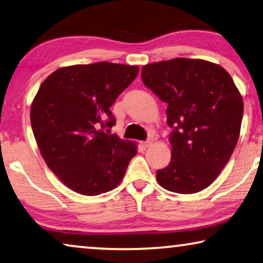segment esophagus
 <instances>
[{
    "mask_svg": "<svg viewBox=\"0 0 263 263\" xmlns=\"http://www.w3.org/2000/svg\"><path fill=\"white\" fill-rule=\"evenodd\" d=\"M152 145V140H146V142H143L142 143V147L143 148H147L148 146H151Z\"/></svg>",
    "mask_w": 263,
    "mask_h": 263,
    "instance_id": "obj_1",
    "label": "esophagus"
}]
</instances>
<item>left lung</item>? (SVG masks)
I'll return each mask as SVG.
<instances>
[{
    "instance_id": "obj_1",
    "label": "left lung",
    "mask_w": 263,
    "mask_h": 263,
    "mask_svg": "<svg viewBox=\"0 0 263 263\" xmlns=\"http://www.w3.org/2000/svg\"><path fill=\"white\" fill-rule=\"evenodd\" d=\"M142 79L167 104L171 162L157 181L177 194H195L217 178L240 137L243 100L219 65L176 58L145 65Z\"/></svg>"
}]
</instances>
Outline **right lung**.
Segmentation results:
<instances>
[{
  "instance_id": "1",
  "label": "right lung",
  "mask_w": 263,
  "mask_h": 263,
  "mask_svg": "<svg viewBox=\"0 0 263 263\" xmlns=\"http://www.w3.org/2000/svg\"><path fill=\"white\" fill-rule=\"evenodd\" d=\"M138 66L112 62L57 69L42 82L30 107L39 150L69 189L96 196L119 185L137 144L107 135L116 125L109 107L130 86Z\"/></svg>"
}]
</instances>
